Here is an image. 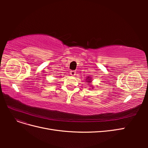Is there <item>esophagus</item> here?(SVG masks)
<instances>
[{"mask_svg":"<svg viewBox=\"0 0 148 148\" xmlns=\"http://www.w3.org/2000/svg\"><path fill=\"white\" fill-rule=\"evenodd\" d=\"M70 75L71 76H75L76 75V71H74V70H72V71H70Z\"/></svg>","mask_w":148,"mask_h":148,"instance_id":"34e87169","label":"esophagus"}]
</instances>
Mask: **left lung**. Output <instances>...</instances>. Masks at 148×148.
<instances>
[{
    "label": "left lung",
    "mask_w": 148,
    "mask_h": 148,
    "mask_svg": "<svg viewBox=\"0 0 148 148\" xmlns=\"http://www.w3.org/2000/svg\"><path fill=\"white\" fill-rule=\"evenodd\" d=\"M86 80H87V82H88V83H91V78H90V77H88L87 78H86Z\"/></svg>",
    "instance_id": "8db88e82"
}]
</instances>
